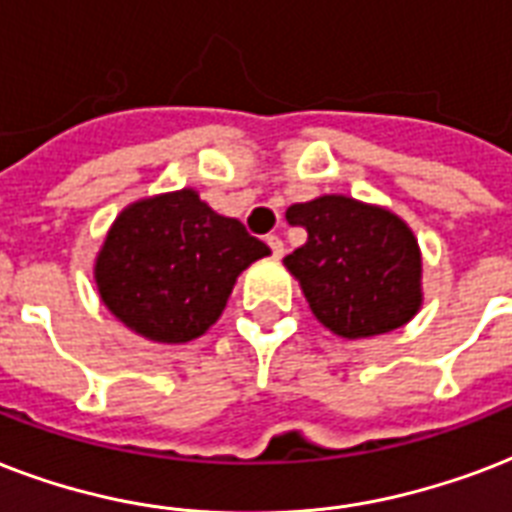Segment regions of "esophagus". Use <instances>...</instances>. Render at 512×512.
Instances as JSON below:
<instances>
[{"label":"esophagus","mask_w":512,"mask_h":512,"mask_svg":"<svg viewBox=\"0 0 512 512\" xmlns=\"http://www.w3.org/2000/svg\"><path fill=\"white\" fill-rule=\"evenodd\" d=\"M267 245H269V248H272V256H275V259H280V256H283L285 248H283V240H280V237L269 235L267 237Z\"/></svg>","instance_id":"esophagus-1"}]
</instances>
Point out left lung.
<instances>
[{"instance_id":"1","label":"left lung","mask_w":512,"mask_h":512,"mask_svg":"<svg viewBox=\"0 0 512 512\" xmlns=\"http://www.w3.org/2000/svg\"><path fill=\"white\" fill-rule=\"evenodd\" d=\"M307 243L283 264L312 315L342 339L406 326L422 310V251L411 227L382 205L323 194L285 211Z\"/></svg>"}]
</instances>
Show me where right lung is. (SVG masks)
Instances as JSON below:
<instances>
[{
    "mask_svg": "<svg viewBox=\"0 0 512 512\" xmlns=\"http://www.w3.org/2000/svg\"><path fill=\"white\" fill-rule=\"evenodd\" d=\"M264 256L267 245L186 186L130 202L106 232L93 277L122 326L184 344L221 318L240 272Z\"/></svg>",
    "mask_w": 512,
    "mask_h": 512,
    "instance_id": "add662e5",
    "label": "right lung"
}]
</instances>
